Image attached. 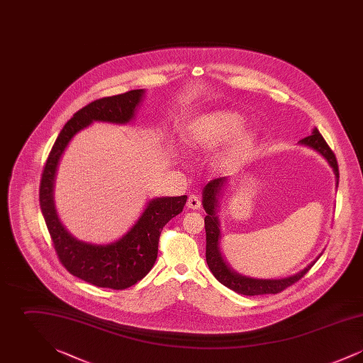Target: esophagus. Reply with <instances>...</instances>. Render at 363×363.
<instances>
[{
  "instance_id": "obj_1",
  "label": "esophagus",
  "mask_w": 363,
  "mask_h": 363,
  "mask_svg": "<svg viewBox=\"0 0 363 363\" xmlns=\"http://www.w3.org/2000/svg\"><path fill=\"white\" fill-rule=\"evenodd\" d=\"M186 206H188V208H190V209H199L200 206H201V201H200V199H199L196 194H190Z\"/></svg>"
}]
</instances>
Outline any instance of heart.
<instances>
[{"mask_svg": "<svg viewBox=\"0 0 363 363\" xmlns=\"http://www.w3.org/2000/svg\"><path fill=\"white\" fill-rule=\"evenodd\" d=\"M243 118L233 111H215L191 123L189 144L200 150H212L228 141L216 156L219 167H233L249 154L255 144L250 130H241Z\"/></svg>", "mask_w": 363, "mask_h": 363, "instance_id": "heart-1", "label": "heart"}]
</instances>
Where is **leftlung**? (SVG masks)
I'll use <instances>...</instances> for the list:
<instances>
[{"mask_svg":"<svg viewBox=\"0 0 363 363\" xmlns=\"http://www.w3.org/2000/svg\"><path fill=\"white\" fill-rule=\"evenodd\" d=\"M301 144L311 147L314 151H317L320 155L324 156L329 163V166L333 169V173L336 177V186L339 184V166L336 156L333 151L329 148L327 141L321 136V133L317 130V128L313 129L311 136L302 138L299 141ZM227 182V178H216L209 181L203 189V207L207 212V216L204 219L206 222V234H207V250H206V259L208 267L213 277H216L223 286L228 287L230 290L242 295H264V294H277L287 289L289 286L298 281L301 277H305V274L314 265V262L320 259L321 255H318L314 261L299 271L298 274L289 277L281 279H256V277H243L233 271L227 262H225L222 253H220V230H219V219L216 216L218 209V200L223 190V186Z\"/></svg>","mask_w":363,"mask_h":363,"instance_id":"1","label":"left lung"}]
</instances>
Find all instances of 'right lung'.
Instances as JSON below:
<instances>
[{"label":"right lung","instance_id":"1","mask_svg":"<svg viewBox=\"0 0 363 363\" xmlns=\"http://www.w3.org/2000/svg\"><path fill=\"white\" fill-rule=\"evenodd\" d=\"M144 92V89H132L80 108L60 132L40 179V209L61 264L73 277L104 289L125 290L151 271L157 257L160 233L169 220L182 212L188 196L150 200L138 222L122 238L107 245H95L76 240L60 222L54 206L55 174L72 138L92 122L129 123L135 118Z\"/></svg>","mask_w":363,"mask_h":363}]
</instances>
